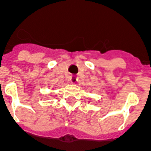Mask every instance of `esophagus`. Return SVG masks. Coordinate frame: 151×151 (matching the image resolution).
Returning a JSON list of instances; mask_svg holds the SVG:
<instances>
[{"mask_svg":"<svg viewBox=\"0 0 151 151\" xmlns=\"http://www.w3.org/2000/svg\"><path fill=\"white\" fill-rule=\"evenodd\" d=\"M78 81V77L75 75H73L70 77V82L72 83H76V82Z\"/></svg>","mask_w":151,"mask_h":151,"instance_id":"obj_1","label":"esophagus"}]
</instances>
